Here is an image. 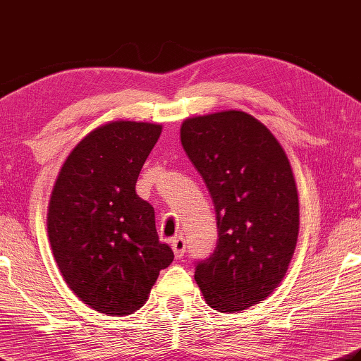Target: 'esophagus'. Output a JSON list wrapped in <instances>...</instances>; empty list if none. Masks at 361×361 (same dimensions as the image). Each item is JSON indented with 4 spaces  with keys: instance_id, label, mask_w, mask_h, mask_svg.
<instances>
[{
    "instance_id": "1",
    "label": "esophagus",
    "mask_w": 361,
    "mask_h": 361,
    "mask_svg": "<svg viewBox=\"0 0 361 361\" xmlns=\"http://www.w3.org/2000/svg\"><path fill=\"white\" fill-rule=\"evenodd\" d=\"M172 249H173V253L176 258H181L183 255H185L186 252V241L185 238L183 236H176L172 239Z\"/></svg>"
}]
</instances>
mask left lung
Returning a JSON list of instances; mask_svg holds the SVG:
<instances>
[{"instance_id":"8db88e82","label":"left lung","mask_w":361,"mask_h":361,"mask_svg":"<svg viewBox=\"0 0 361 361\" xmlns=\"http://www.w3.org/2000/svg\"><path fill=\"white\" fill-rule=\"evenodd\" d=\"M181 144L214 203L217 244L195 263L211 308L238 313L285 277L299 235V197L283 148L243 111L188 118Z\"/></svg>"}]
</instances>
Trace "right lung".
Wrapping results in <instances>:
<instances>
[{
  "instance_id": "add662e5",
  "label": "right lung",
  "mask_w": 361,
  "mask_h": 361,
  "mask_svg": "<svg viewBox=\"0 0 361 361\" xmlns=\"http://www.w3.org/2000/svg\"><path fill=\"white\" fill-rule=\"evenodd\" d=\"M161 125L111 122L78 144L53 188L48 236L68 288L103 314L142 307L173 252L158 238L154 209L136 194Z\"/></svg>"
}]
</instances>
